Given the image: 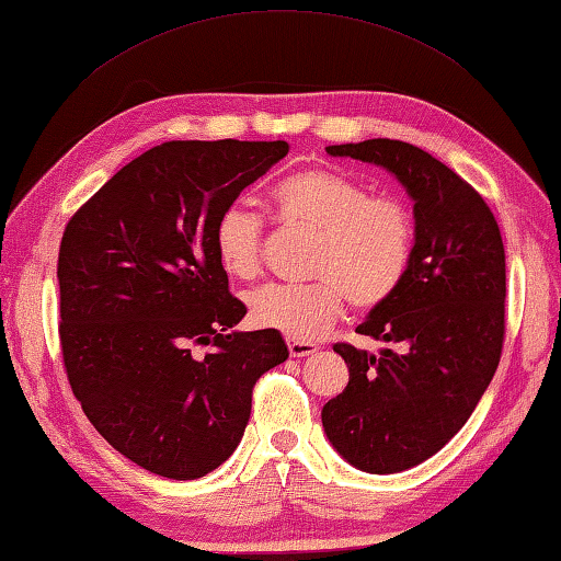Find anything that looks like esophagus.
<instances>
[{"label": "esophagus", "mask_w": 561, "mask_h": 561, "mask_svg": "<svg viewBox=\"0 0 561 561\" xmlns=\"http://www.w3.org/2000/svg\"><path fill=\"white\" fill-rule=\"evenodd\" d=\"M288 351L293 358H307L312 356V353L319 351L317 344H312V341H297V339H288Z\"/></svg>", "instance_id": "obj_1"}]
</instances>
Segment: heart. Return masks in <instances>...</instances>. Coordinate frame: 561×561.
Segmentation results:
<instances>
[{"label": "heart", "mask_w": 561, "mask_h": 561, "mask_svg": "<svg viewBox=\"0 0 561 561\" xmlns=\"http://www.w3.org/2000/svg\"><path fill=\"white\" fill-rule=\"evenodd\" d=\"M283 227L314 237L307 276L312 283H271L249 295L259 327L312 341L336 322L346 300L370 312L404 283L416 244V220L397 196H373L363 181L329 169H302L273 188ZM264 220L230 205L215 222V251L227 276L256 278L264 268Z\"/></svg>", "instance_id": "b5f03b06"}]
</instances>
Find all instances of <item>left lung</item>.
Returning <instances> with one entry per match:
<instances>
[{
    "instance_id": "obj_1",
    "label": "left lung",
    "mask_w": 561,
    "mask_h": 561,
    "mask_svg": "<svg viewBox=\"0 0 561 561\" xmlns=\"http://www.w3.org/2000/svg\"><path fill=\"white\" fill-rule=\"evenodd\" d=\"M327 152L387 169L414 201L407 278L356 329L399 351L373 356L334 344L351 377L322 409L327 438L346 462L370 474L404 472L467 424L496 373L506 334L504 242L484 198L421 147L377 137Z\"/></svg>"
}]
</instances>
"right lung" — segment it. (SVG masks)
Listing matches in <instances>:
<instances>
[{
    "label": "right lung",
    "mask_w": 561,
    "mask_h": 561,
    "mask_svg": "<svg viewBox=\"0 0 561 561\" xmlns=\"http://www.w3.org/2000/svg\"><path fill=\"white\" fill-rule=\"evenodd\" d=\"M288 142L171 140L135 157L67 222L60 346L87 419L142 470L198 479L244 436L261 375L288 358L217 261L215 222ZM196 345H210L198 357Z\"/></svg>",
    "instance_id": "right-lung-1"
}]
</instances>
